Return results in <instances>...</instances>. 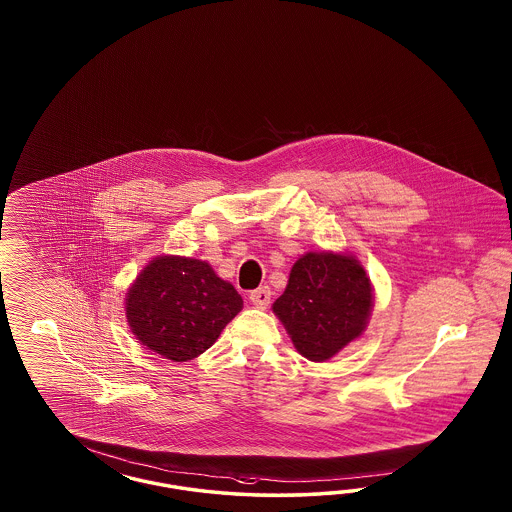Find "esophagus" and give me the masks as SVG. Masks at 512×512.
Instances as JSON below:
<instances>
[{
    "mask_svg": "<svg viewBox=\"0 0 512 512\" xmlns=\"http://www.w3.org/2000/svg\"><path fill=\"white\" fill-rule=\"evenodd\" d=\"M270 296H272V293H270L268 287H259V289H255V291L249 293V300H251V304H253L255 308L266 310L268 304H270Z\"/></svg>",
    "mask_w": 512,
    "mask_h": 512,
    "instance_id": "obj_1",
    "label": "esophagus"
}]
</instances>
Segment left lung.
I'll list each match as a JSON object with an SVG mask.
<instances>
[{
  "mask_svg": "<svg viewBox=\"0 0 512 512\" xmlns=\"http://www.w3.org/2000/svg\"><path fill=\"white\" fill-rule=\"evenodd\" d=\"M373 289L353 255L306 253L289 274V283L272 310L311 362H325L366 330Z\"/></svg>",
  "mask_w": 512,
  "mask_h": 512,
  "instance_id": "obj_1",
  "label": "left lung"
}]
</instances>
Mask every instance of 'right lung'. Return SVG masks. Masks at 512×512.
Listing matches in <instances>:
<instances>
[{"instance_id": "add662e5", "label": "right lung", "mask_w": 512, "mask_h": 512, "mask_svg": "<svg viewBox=\"0 0 512 512\" xmlns=\"http://www.w3.org/2000/svg\"><path fill=\"white\" fill-rule=\"evenodd\" d=\"M244 300L212 266L163 255L140 272L125 296V317L135 338L163 358L187 362L216 343Z\"/></svg>"}]
</instances>
